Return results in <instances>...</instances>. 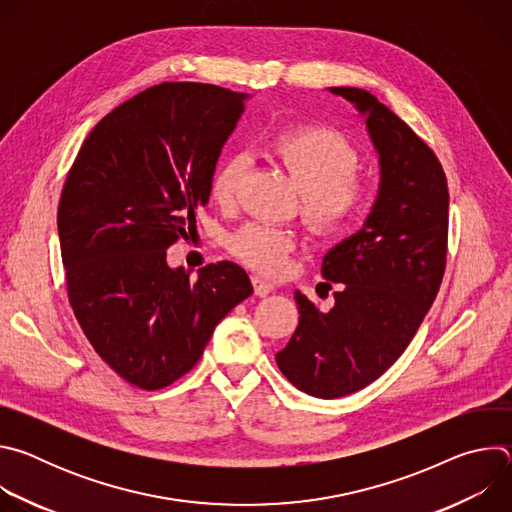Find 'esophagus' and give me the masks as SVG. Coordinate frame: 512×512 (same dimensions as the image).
<instances>
[{
    "mask_svg": "<svg viewBox=\"0 0 512 512\" xmlns=\"http://www.w3.org/2000/svg\"><path fill=\"white\" fill-rule=\"evenodd\" d=\"M253 285H255V294L259 298H265V296H269V294H273V291H275V285L271 281L259 277V275L253 277Z\"/></svg>",
    "mask_w": 512,
    "mask_h": 512,
    "instance_id": "obj_1",
    "label": "esophagus"
}]
</instances>
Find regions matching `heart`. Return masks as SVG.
<instances>
[{
	"label": "heart",
	"instance_id": "1",
	"mask_svg": "<svg viewBox=\"0 0 512 512\" xmlns=\"http://www.w3.org/2000/svg\"><path fill=\"white\" fill-rule=\"evenodd\" d=\"M269 154L302 192L306 223L318 233L350 229L369 206V186L356 176L360 156L338 131L322 125L283 129L269 141ZM247 160L231 154L216 166L210 196L218 206H231L237 196ZM298 239L291 231L251 223L231 235V251L261 273H281Z\"/></svg>",
	"mask_w": 512,
	"mask_h": 512
}]
</instances>
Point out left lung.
Masks as SVG:
<instances>
[{
  "mask_svg": "<svg viewBox=\"0 0 512 512\" xmlns=\"http://www.w3.org/2000/svg\"><path fill=\"white\" fill-rule=\"evenodd\" d=\"M328 91L367 123L381 180L362 229L324 255L322 277L336 283L332 310L320 312L296 289L300 322L275 354L285 379L320 399L360 391L403 354L444 277L450 206L440 160L405 121L369 91Z\"/></svg>",
  "mask_w": 512,
  "mask_h": 512,
  "instance_id": "obj_1",
  "label": "left lung"
}]
</instances>
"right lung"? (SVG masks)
I'll list each match as a JSON object with an SVG mask.
<instances>
[{
	"label": "right lung",
	"instance_id": "obj_1",
	"mask_svg": "<svg viewBox=\"0 0 512 512\" xmlns=\"http://www.w3.org/2000/svg\"><path fill=\"white\" fill-rule=\"evenodd\" d=\"M251 95L162 83L105 115L72 164L58 239L68 300L95 352L129 385L156 391L186 375L216 324L253 294L243 267H170Z\"/></svg>",
	"mask_w": 512,
	"mask_h": 512
}]
</instances>
